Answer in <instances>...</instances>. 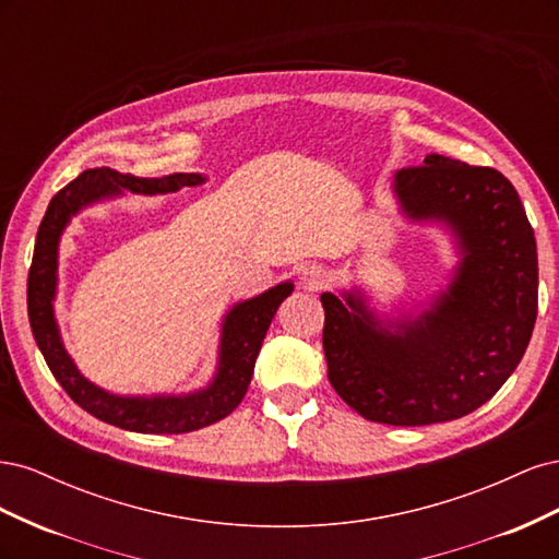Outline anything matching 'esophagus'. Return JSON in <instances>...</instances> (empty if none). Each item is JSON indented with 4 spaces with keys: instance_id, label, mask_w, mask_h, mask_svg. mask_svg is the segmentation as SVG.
Listing matches in <instances>:
<instances>
[{
    "instance_id": "34e87169",
    "label": "esophagus",
    "mask_w": 559,
    "mask_h": 559,
    "mask_svg": "<svg viewBox=\"0 0 559 559\" xmlns=\"http://www.w3.org/2000/svg\"><path fill=\"white\" fill-rule=\"evenodd\" d=\"M300 282H302V286H308L310 292H317V289H321V286H326L329 273L317 263H308L300 270Z\"/></svg>"
}]
</instances>
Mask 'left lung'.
<instances>
[{"instance_id": "obj_1", "label": "left lung", "mask_w": 559, "mask_h": 559, "mask_svg": "<svg viewBox=\"0 0 559 559\" xmlns=\"http://www.w3.org/2000/svg\"><path fill=\"white\" fill-rule=\"evenodd\" d=\"M399 214L441 228L445 286L380 312L361 284L321 294L329 382L380 425L421 427L480 408L518 368L536 321L534 230L513 183L438 154L392 177Z\"/></svg>"}]
</instances>
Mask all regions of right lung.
<instances>
[{
    "label": "right lung",
    "instance_id": "obj_1",
    "mask_svg": "<svg viewBox=\"0 0 559 559\" xmlns=\"http://www.w3.org/2000/svg\"><path fill=\"white\" fill-rule=\"evenodd\" d=\"M207 181L200 173H175L160 179H142L114 173L109 167L81 173L74 181L53 195L37 233L35 257L27 277V314L35 341L44 354L50 373L67 394L93 417L107 425L138 433H186L224 419L245 399L253 364L263 345L270 321L294 282L286 280L267 292L238 300L230 306L218 329L216 368L210 382L183 394H116L95 384L81 373L72 354L67 352L56 319L58 296V257L60 240L72 218L97 202L132 195L177 193L183 186H202Z\"/></svg>",
    "mask_w": 559,
    "mask_h": 559
}]
</instances>
